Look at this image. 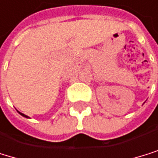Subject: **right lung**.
I'll return each mask as SVG.
<instances>
[{"mask_svg":"<svg viewBox=\"0 0 158 158\" xmlns=\"http://www.w3.org/2000/svg\"><path fill=\"white\" fill-rule=\"evenodd\" d=\"M19 113H20L21 115H22V116H24V117H26V118H28V117H27V115H25V114H23V113H21V112H19Z\"/></svg>","mask_w":158,"mask_h":158,"instance_id":"obj_1","label":"right lung"}]
</instances>
